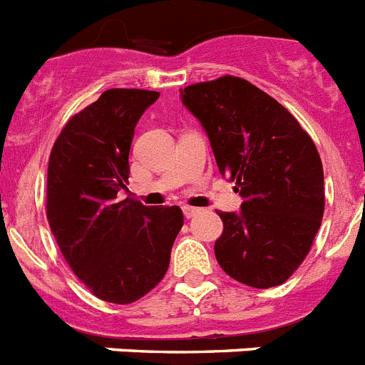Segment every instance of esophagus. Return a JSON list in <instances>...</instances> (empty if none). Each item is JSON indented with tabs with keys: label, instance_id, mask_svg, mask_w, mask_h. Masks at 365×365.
Segmentation results:
<instances>
[{
	"label": "esophagus",
	"instance_id": "1",
	"mask_svg": "<svg viewBox=\"0 0 365 365\" xmlns=\"http://www.w3.org/2000/svg\"><path fill=\"white\" fill-rule=\"evenodd\" d=\"M182 212H185V218H194V216L200 212V209H194V207L185 205V207H182Z\"/></svg>",
	"mask_w": 365,
	"mask_h": 365
}]
</instances>
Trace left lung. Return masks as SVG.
<instances>
[{
	"instance_id": "obj_1",
	"label": "left lung",
	"mask_w": 365,
	"mask_h": 365,
	"mask_svg": "<svg viewBox=\"0 0 365 365\" xmlns=\"http://www.w3.org/2000/svg\"><path fill=\"white\" fill-rule=\"evenodd\" d=\"M180 96L209 135L220 173L242 197L240 212H218L216 261L250 287L282 285L309 254L323 220L317 147L287 108L244 78L201 81Z\"/></svg>"
}]
</instances>
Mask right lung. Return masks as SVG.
<instances>
[{
	"label": "right lung",
	"mask_w": 365,
	"mask_h": 365,
	"mask_svg": "<svg viewBox=\"0 0 365 365\" xmlns=\"http://www.w3.org/2000/svg\"><path fill=\"white\" fill-rule=\"evenodd\" d=\"M160 96L108 89L72 115L48 162L46 216L63 257L96 298L130 304L160 284L182 227L179 207L117 200L143 111Z\"/></svg>",
	"instance_id": "add662e5"
}]
</instances>
